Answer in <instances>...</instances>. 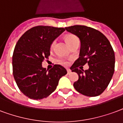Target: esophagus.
I'll return each instance as SVG.
<instances>
[{"label":"esophagus","instance_id":"esophagus-1","mask_svg":"<svg viewBox=\"0 0 123 123\" xmlns=\"http://www.w3.org/2000/svg\"><path fill=\"white\" fill-rule=\"evenodd\" d=\"M67 73H68V74H70L71 73V70H70V69H67Z\"/></svg>","mask_w":123,"mask_h":123}]
</instances>
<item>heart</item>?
<instances>
[{
	"mask_svg": "<svg viewBox=\"0 0 123 123\" xmlns=\"http://www.w3.org/2000/svg\"><path fill=\"white\" fill-rule=\"evenodd\" d=\"M66 41H67L69 45H71L72 44L75 43V42H80V41H79V39H78V37L74 36V35H72V34H70V35L66 36ZM55 44V40L53 41L52 43L51 44V49H53V48ZM59 62L60 64H63V65H67V64H68V62L66 61V60H64V59H59Z\"/></svg>",
	"mask_w": 123,
	"mask_h": 123,
	"instance_id": "1",
	"label": "heart"
}]
</instances>
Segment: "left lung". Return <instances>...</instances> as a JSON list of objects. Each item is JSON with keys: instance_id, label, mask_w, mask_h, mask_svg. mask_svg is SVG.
Here are the masks:
<instances>
[{"instance_id": "left-lung-1", "label": "left lung", "mask_w": 123, "mask_h": 123, "mask_svg": "<svg viewBox=\"0 0 123 123\" xmlns=\"http://www.w3.org/2000/svg\"><path fill=\"white\" fill-rule=\"evenodd\" d=\"M65 29L81 42L80 57L70 68L79 76L74 87L85 96H98L108 86L115 70V53L110 41L91 27L74 25ZM86 63L90 68L84 71L82 66Z\"/></svg>"}]
</instances>
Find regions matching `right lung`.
Here are the masks:
<instances>
[{
	"label": "right lung",
	"instance_id": "right-lung-1",
	"mask_svg": "<svg viewBox=\"0 0 123 123\" xmlns=\"http://www.w3.org/2000/svg\"><path fill=\"white\" fill-rule=\"evenodd\" d=\"M64 31V28L36 26L25 32L15 45L12 57L13 77L21 92L31 99L48 97L56 89L60 78L67 74L59 64L48 71L42 65L49 59L52 42Z\"/></svg>",
	"mask_w": 123,
	"mask_h": 123
}]
</instances>
